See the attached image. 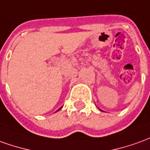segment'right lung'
I'll list each match as a JSON object with an SVG mask.
<instances>
[{
  "label": "right lung",
  "mask_w": 150,
  "mask_h": 150,
  "mask_svg": "<svg viewBox=\"0 0 150 150\" xmlns=\"http://www.w3.org/2000/svg\"><path fill=\"white\" fill-rule=\"evenodd\" d=\"M61 108H62V107H61ZM61 108H60V109H58V110H57V111H58V110H61Z\"/></svg>",
  "instance_id": "add662e5"
}]
</instances>
